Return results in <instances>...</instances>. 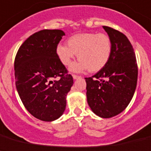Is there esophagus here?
<instances>
[{
	"instance_id": "obj_1",
	"label": "esophagus",
	"mask_w": 151,
	"mask_h": 151,
	"mask_svg": "<svg viewBox=\"0 0 151 151\" xmlns=\"http://www.w3.org/2000/svg\"><path fill=\"white\" fill-rule=\"evenodd\" d=\"M72 77H73V79H76L77 78H79V76H77V75H75V74H73L72 75Z\"/></svg>"
}]
</instances>
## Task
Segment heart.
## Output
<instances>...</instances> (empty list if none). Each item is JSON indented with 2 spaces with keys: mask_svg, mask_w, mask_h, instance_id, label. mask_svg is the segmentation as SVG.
<instances>
[{
  "mask_svg": "<svg viewBox=\"0 0 151 151\" xmlns=\"http://www.w3.org/2000/svg\"><path fill=\"white\" fill-rule=\"evenodd\" d=\"M68 46L59 44L57 55L62 65H69L76 54L79 60L71 66L74 72L89 70L96 72L108 64L112 51V43L109 36L105 33L83 32L73 35L67 40Z\"/></svg>",
  "mask_w": 151,
  "mask_h": 151,
  "instance_id": "b5f03b06",
  "label": "heart"
}]
</instances>
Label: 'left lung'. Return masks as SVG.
Masks as SVG:
<instances>
[{
	"instance_id": "obj_1",
	"label": "left lung",
	"mask_w": 151,
	"mask_h": 151,
	"mask_svg": "<svg viewBox=\"0 0 151 151\" xmlns=\"http://www.w3.org/2000/svg\"><path fill=\"white\" fill-rule=\"evenodd\" d=\"M112 51L108 64L92 77L85 78L90 108L101 118L115 116L126 108L137 87L138 66L134 50L125 35L104 26Z\"/></svg>"
}]
</instances>
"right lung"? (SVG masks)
Listing matches in <instances>:
<instances>
[{
  "mask_svg": "<svg viewBox=\"0 0 151 151\" xmlns=\"http://www.w3.org/2000/svg\"><path fill=\"white\" fill-rule=\"evenodd\" d=\"M64 35L60 29L35 32L20 46L14 58L20 99L28 111L41 121H54L63 114L66 96L73 84L72 75L57 55Z\"/></svg>",
  "mask_w": 151,
  "mask_h": 151,
  "instance_id": "1",
  "label": "right lung"
}]
</instances>
